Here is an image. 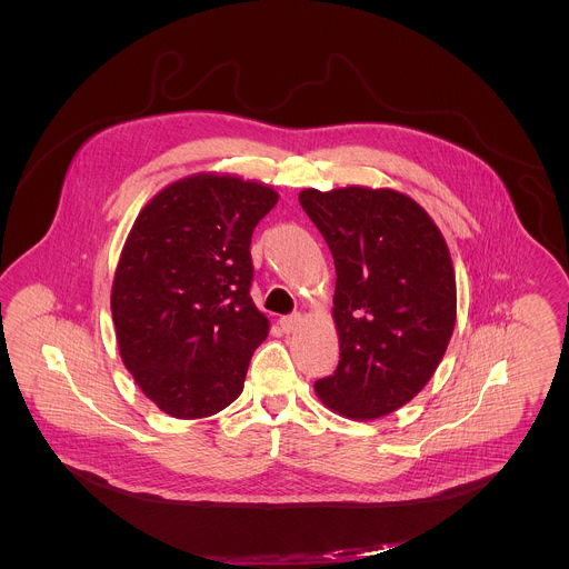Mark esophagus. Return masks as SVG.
Segmentation results:
<instances>
[{"label":"esophagus","mask_w":569,"mask_h":569,"mask_svg":"<svg viewBox=\"0 0 569 569\" xmlns=\"http://www.w3.org/2000/svg\"><path fill=\"white\" fill-rule=\"evenodd\" d=\"M302 322V316L300 313H293V316H282L280 318V326L284 332H293L298 326Z\"/></svg>","instance_id":"esophagus-1"}]
</instances>
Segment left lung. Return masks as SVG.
I'll use <instances>...</instances> for the list:
<instances>
[{"instance_id": "1", "label": "left lung", "mask_w": 569, "mask_h": 569, "mask_svg": "<svg viewBox=\"0 0 569 569\" xmlns=\"http://www.w3.org/2000/svg\"><path fill=\"white\" fill-rule=\"evenodd\" d=\"M335 258L339 363L316 381L332 411L375 420L433 377L456 326V276L429 214L403 192L361 186L300 192Z\"/></svg>"}]
</instances>
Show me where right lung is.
Wrapping results in <instances>:
<instances>
[{
  "label": "right lung",
  "mask_w": 569,
  "mask_h": 569,
  "mask_svg": "<svg viewBox=\"0 0 569 569\" xmlns=\"http://www.w3.org/2000/svg\"><path fill=\"white\" fill-rule=\"evenodd\" d=\"M278 203L264 183L192 174L138 214L124 243L111 316L120 357L172 418H206L243 392L269 332L251 302V234Z\"/></svg>",
  "instance_id": "right-lung-1"
}]
</instances>
